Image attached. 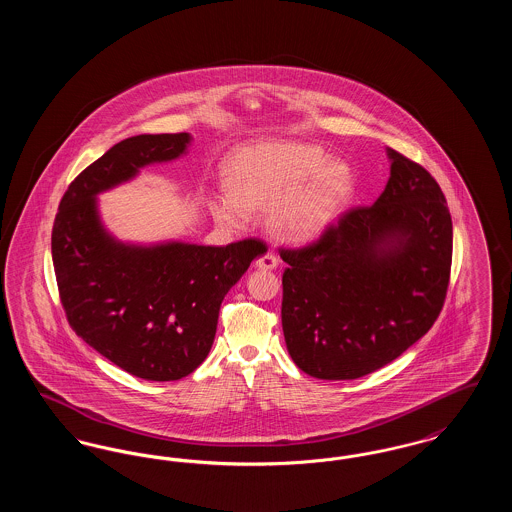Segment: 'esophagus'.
Returning <instances> with one entry per match:
<instances>
[{
  "mask_svg": "<svg viewBox=\"0 0 512 512\" xmlns=\"http://www.w3.org/2000/svg\"><path fill=\"white\" fill-rule=\"evenodd\" d=\"M276 267H278V259L272 253H267L255 261V268H261V270H274Z\"/></svg>",
  "mask_w": 512,
  "mask_h": 512,
  "instance_id": "obj_1",
  "label": "esophagus"
}]
</instances>
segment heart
Returning a JSON list of instances; mask_svg holds the SVG:
<instances>
[{"label": "heart", "instance_id": "1", "mask_svg": "<svg viewBox=\"0 0 512 512\" xmlns=\"http://www.w3.org/2000/svg\"><path fill=\"white\" fill-rule=\"evenodd\" d=\"M226 195L211 205L228 228H244L249 213L263 211L268 230L284 242L320 236L351 203L357 178L349 163L322 147L265 140L234 149L222 167Z\"/></svg>", "mask_w": 512, "mask_h": 512}]
</instances>
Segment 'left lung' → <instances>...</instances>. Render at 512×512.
<instances>
[{
	"instance_id": "obj_1",
	"label": "left lung",
	"mask_w": 512,
	"mask_h": 512,
	"mask_svg": "<svg viewBox=\"0 0 512 512\" xmlns=\"http://www.w3.org/2000/svg\"><path fill=\"white\" fill-rule=\"evenodd\" d=\"M390 180L318 242L282 249V328L293 363L355 380L397 359L436 322L449 284L453 224L430 172L386 147Z\"/></svg>"
}]
</instances>
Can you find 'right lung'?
Wrapping results in <instances>:
<instances>
[{"instance_id": "add662e5", "label": "right lung", "mask_w": 512, "mask_h": 512, "mask_svg": "<svg viewBox=\"0 0 512 512\" xmlns=\"http://www.w3.org/2000/svg\"><path fill=\"white\" fill-rule=\"evenodd\" d=\"M192 134L122 140L74 178L51 234L61 303L74 332L113 365L151 382L192 374L209 355L220 303L267 247L180 240L122 242L105 226L99 195L142 169L188 153Z\"/></svg>"}]
</instances>
